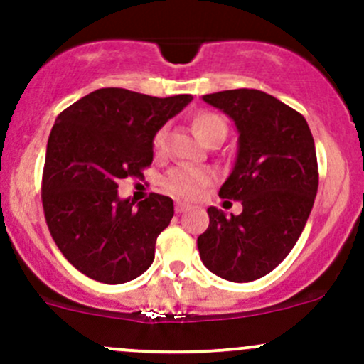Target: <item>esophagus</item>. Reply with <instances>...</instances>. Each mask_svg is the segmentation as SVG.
Wrapping results in <instances>:
<instances>
[{"label": "esophagus", "mask_w": 364, "mask_h": 364, "mask_svg": "<svg viewBox=\"0 0 364 364\" xmlns=\"http://www.w3.org/2000/svg\"><path fill=\"white\" fill-rule=\"evenodd\" d=\"M186 209H188V205H186V204H181V203L176 204V213H178V215H181V213H185Z\"/></svg>", "instance_id": "esophagus-1"}]
</instances>
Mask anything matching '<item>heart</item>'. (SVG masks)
<instances>
[{
    "label": "heart",
    "mask_w": 364,
    "mask_h": 364,
    "mask_svg": "<svg viewBox=\"0 0 364 364\" xmlns=\"http://www.w3.org/2000/svg\"><path fill=\"white\" fill-rule=\"evenodd\" d=\"M192 128L196 132L197 137L204 141L205 144L223 139L227 134V124L216 112L211 111H199L192 117ZM151 148L155 155H164L165 151V128L155 132L151 139ZM213 183V172L208 168H197V167H186V165H179V167L171 168L167 176L161 181V186L167 193L179 200H196L197 197L203 193L205 186Z\"/></svg>",
    "instance_id": "b5f03b06"
}]
</instances>
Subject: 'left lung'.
<instances>
[{"instance_id": "obj_1", "label": "left lung", "mask_w": 364, "mask_h": 364, "mask_svg": "<svg viewBox=\"0 0 364 364\" xmlns=\"http://www.w3.org/2000/svg\"><path fill=\"white\" fill-rule=\"evenodd\" d=\"M232 117L240 151L220 188L243 213L208 208L209 227L197 237L200 260L223 280L245 284L274 269L303 232L318 188L315 142L303 114L259 90L204 95Z\"/></svg>"}]
</instances>
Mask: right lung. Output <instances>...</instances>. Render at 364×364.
Wrapping results in <instances>:
<instances>
[{"instance_id": "obj_1", "label": "right lung", "mask_w": 364, "mask_h": 364, "mask_svg": "<svg viewBox=\"0 0 364 364\" xmlns=\"http://www.w3.org/2000/svg\"><path fill=\"white\" fill-rule=\"evenodd\" d=\"M190 95L159 98L102 87L56 117L42 174V205L60 252L102 284L141 277L156 237L174 216L171 197L149 193L137 205L117 197V183L141 178L153 161L151 139Z\"/></svg>"}]
</instances>
